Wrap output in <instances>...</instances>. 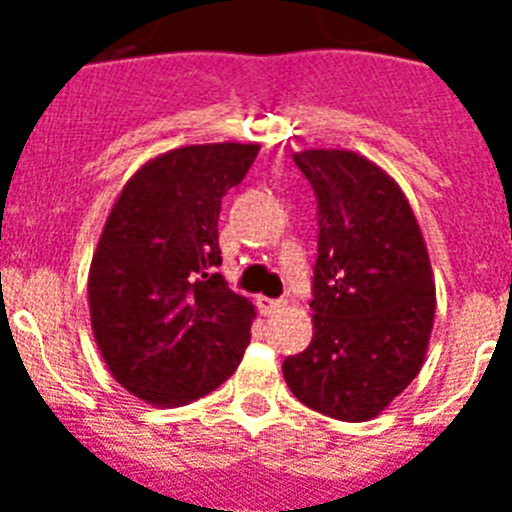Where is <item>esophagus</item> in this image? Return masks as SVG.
<instances>
[{"label": "esophagus", "mask_w": 512, "mask_h": 512, "mask_svg": "<svg viewBox=\"0 0 512 512\" xmlns=\"http://www.w3.org/2000/svg\"><path fill=\"white\" fill-rule=\"evenodd\" d=\"M256 305H259V310L264 312V315H274V312L284 310V307H287V302H284V300H269V297H259V300H256Z\"/></svg>", "instance_id": "1"}]
</instances>
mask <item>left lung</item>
Returning <instances> with one entry per match:
<instances>
[{
    "instance_id": "left-lung-1",
    "label": "left lung",
    "mask_w": 512,
    "mask_h": 512,
    "mask_svg": "<svg viewBox=\"0 0 512 512\" xmlns=\"http://www.w3.org/2000/svg\"><path fill=\"white\" fill-rule=\"evenodd\" d=\"M318 197L312 341L282 364L292 395L328 418L387 410L425 361L436 282L400 184L343 148L295 153Z\"/></svg>"
}]
</instances>
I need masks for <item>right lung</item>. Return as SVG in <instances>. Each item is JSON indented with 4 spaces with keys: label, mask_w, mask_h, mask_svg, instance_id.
I'll return each mask as SVG.
<instances>
[{
    "label": "right lung",
    "mask_w": 512,
    "mask_h": 512,
    "mask_svg": "<svg viewBox=\"0 0 512 512\" xmlns=\"http://www.w3.org/2000/svg\"><path fill=\"white\" fill-rule=\"evenodd\" d=\"M256 143H205L140 166L112 205L89 266V315L117 384L156 408L217 390L238 369L256 307L215 266L225 192Z\"/></svg>",
    "instance_id": "add662e5"
}]
</instances>
